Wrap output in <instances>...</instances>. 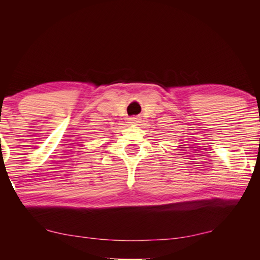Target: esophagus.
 Returning a JSON list of instances; mask_svg holds the SVG:
<instances>
[{
  "label": "esophagus",
  "instance_id": "esophagus-1",
  "mask_svg": "<svg viewBox=\"0 0 260 260\" xmlns=\"http://www.w3.org/2000/svg\"><path fill=\"white\" fill-rule=\"evenodd\" d=\"M129 121H130L131 123H133V124H137V123L139 122V118H137V117H131L130 119H129Z\"/></svg>",
  "mask_w": 260,
  "mask_h": 260
}]
</instances>
